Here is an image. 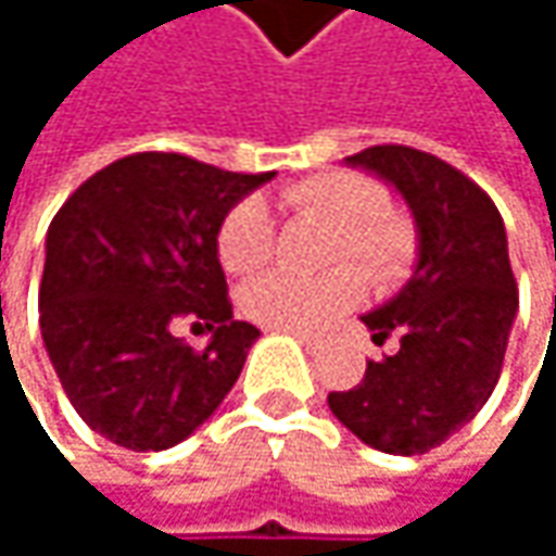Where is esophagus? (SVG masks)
Instances as JSON below:
<instances>
[{
    "mask_svg": "<svg viewBox=\"0 0 556 556\" xmlns=\"http://www.w3.org/2000/svg\"><path fill=\"white\" fill-rule=\"evenodd\" d=\"M295 341H299L305 351H318V348H321V341H318V338H312V334H295Z\"/></svg>",
    "mask_w": 556,
    "mask_h": 556,
    "instance_id": "34e87169",
    "label": "esophagus"
}]
</instances>
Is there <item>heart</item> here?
<instances>
[{
	"label": "heart",
	"mask_w": 556,
	"mask_h": 556,
	"mask_svg": "<svg viewBox=\"0 0 556 556\" xmlns=\"http://www.w3.org/2000/svg\"><path fill=\"white\" fill-rule=\"evenodd\" d=\"M282 205L295 215H312L334 225L328 241V264L354 260L321 277L267 274L241 292L248 318L264 328L318 334L334 318L351 312L364 299V277L377 289H392L415 261V228L405 215L383 205V189L361 173L331 169L315 173L282 192ZM274 218L261 199L238 202L218 231V257L228 274H257L274 257Z\"/></svg>",
	"instance_id": "1"
}]
</instances>
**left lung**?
<instances>
[{
	"label": "left lung",
	"instance_id": "left-lung-1",
	"mask_svg": "<svg viewBox=\"0 0 556 556\" xmlns=\"http://www.w3.org/2000/svg\"><path fill=\"white\" fill-rule=\"evenodd\" d=\"M392 186L415 218V267L383 305L361 315L399 351L364 380L328 392L334 418L383 454H425L493 395L518 315L508 241L493 199L451 164L402 144L344 157Z\"/></svg>",
	"mask_w": 556,
	"mask_h": 556
}]
</instances>
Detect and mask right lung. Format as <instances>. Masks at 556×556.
I'll use <instances>...</instances> for the list:
<instances>
[{
    "mask_svg": "<svg viewBox=\"0 0 556 556\" xmlns=\"http://www.w3.org/2000/svg\"><path fill=\"white\" fill-rule=\"evenodd\" d=\"M277 173L135 154L89 176L45 241L41 338L79 418L128 451H167L205 425L261 331L235 321L218 264L225 215ZM189 317L205 352L175 338Z\"/></svg>",
    "mask_w": 556,
    "mask_h": 556,
    "instance_id": "right-lung-1",
    "label": "right lung"
}]
</instances>
